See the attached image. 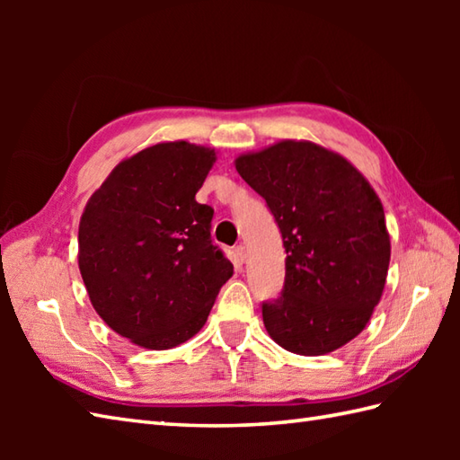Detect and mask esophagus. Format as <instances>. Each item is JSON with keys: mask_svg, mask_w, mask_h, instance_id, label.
Listing matches in <instances>:
<instances>
[{"mask_svg": "<svg viewBox=\"0 0 460 460\" xmlns=\"http://www.w3.org/2000/svg\"><path fill=\"white\" fill-rule=\"evenodd\" d=\"M233 259H235L237 265H243V262H245V259H247V251H245V247H243V245H237L235 249H233Z\"/></svg>", "mask_w": 460, "mask_h": 460, "instance_id": "34e87169", "label": "esophagus"}]
</instances>
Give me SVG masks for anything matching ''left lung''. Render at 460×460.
<instances>
[{"instance_id": "obj_1", "label": "left lung", "mask_w": 460, "mask_h": 460, "mask_svg": "<svg viewBox=\"0 0 460 460\" xmlns=\"http://www.w3.org/2000/svg\"><path fill=\"white\" fill-rule=\"evenodd\" d=\"M265 198L287 251L280 296L262 305L269 336L298 356L354 340L384 295L392 243L369 181L344 155L308 140H280L235 160Z\"/></svg>"}]
</instances>
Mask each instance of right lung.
Listing matches in <instances>:
<instances>
[{
    "instance_id": "obj_1",
    "label": "right lung",
    "mask_w": 460,
    "mask_h": 460,
    "mask_svg": "<svg viewBox=\"0 0 460 460\" xmlns=\"http://www.w3.org/2000/svg\"><path fill=\"white\" fill-rule=\"evenodd\" d=\"M215 155L185 140L122 160L79 223V269L109 328L146 349H170L203 328L231 261L211 243L213 209L195 201Z\"/></svg>"
}]
</instances>
